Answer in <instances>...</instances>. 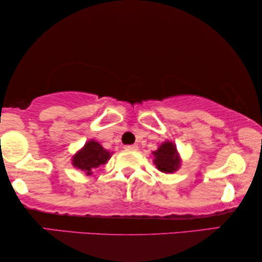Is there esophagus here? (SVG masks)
Listing matches in <instances>:
<instances>
[{
  "mask_svg": "<svg viewBox=\"0 0 262 262\" xmlns=\"http://www.w3.org/2000/svg\"><path fill=\"white\" fill-rule=\"evenodd\" d=\"M138 149V146L136 144H132V145H125V150H130V151H136V150Z\"/></svg>",
  "mask_w": 262,
  "mask_h": 262,
  "instance_id": "34e87169",
  "label": "esophagus"
}]
</instances>
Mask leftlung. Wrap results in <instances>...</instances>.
Here are the masks:
<instances>
[{"label": "left lung", "instance_id": "left-lung-1", "mask_svg": "<svg viewBox=\"0 0 262 262\" xmlns=\"http://www.w3.org/2000/svg\"><path fill=\"white\" fill-rule=\"evenodd\" d=\"M154 164L161 173L173 174L181 167L182 160L178 151L177 145L171 141H164L159 145L155 151L151 152Z\"/></svg>", "mask_w": 262, "mask_h": 262}]
</instances>
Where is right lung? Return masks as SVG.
I'll return each mask as SVG.
<instances>
[{
	"mask_svg": "<svg viewBox=\"0 0 262 262\" xmlns=\"http://www.w3.org/2000/svg\"><path fill=\"white\" fill-rule=\"evenodd\" d=\"M112 154V151L106 150L95 139H89L80 150L74 154L71 157V164L76 169L84 171L85 175H92L93 171L98 169L100 166L108 162Z\"/></svg>",
	"mask_w": 262,
	"mask_h": 262,
	"instance_id": "add662e5",
	"label": "right lung"
}]
</instances>
